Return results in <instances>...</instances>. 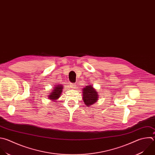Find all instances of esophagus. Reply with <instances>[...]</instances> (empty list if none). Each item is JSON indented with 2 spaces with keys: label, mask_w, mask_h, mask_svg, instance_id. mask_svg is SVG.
<instances>
[{
  "label": "esophagus",
  "mask_w": 155,
  "mask_h": 155,
  "mask_svg": "<svg viewBox=\"0 0 155 155\" xmlns=\"http://www.w3.org/2000/svg\"><path fill=\"white\" fill-rule=\"evenodd\" d=\"M70 86H71V87L72 89H74V88L76 87V85H75V84H70Z\"/></svg>",
  "instance_id": "34e87169"
}]
</instances>
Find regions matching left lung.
<instances>
[{
	"mask_svg": "<svg viewBox=\"0 0 155 155\" xmlns=\"http://www.w3.org/2000/svg\"><path fill=\"white\" fill-rule=\"evenodd\" d=\"M83 100L86 106L90 107L98 100V95L96 90L91 85L83 88Z\"/></svg>",
	"mask_w": 155,
	"mask_h": 155,
	"instance_id": "1",
	"label": "left lung"
}]
</instances>
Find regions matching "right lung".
Wrapping results in <instances>:
<instances>
[{
  "label": "right lung",
  "mask_w": 155,
  "mask_h": 155,
  "mask_svg": "<svg viewBox=\"0 0 155 155\" xmlns=\"http://www.w3.org/2000/svg\"><path fill=\"white\" fill-rule=\"evenodd\" d=\"M55 87L54 89H52V92H49L50 95H48V98L50 100H52L53 101L57 100L58 99V98L60 97L61 94L62 92L63 85L59 84V85H55Z\"/></svg>",
  "instance_id": "obj_1"
}]
</instances>
